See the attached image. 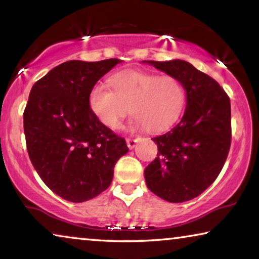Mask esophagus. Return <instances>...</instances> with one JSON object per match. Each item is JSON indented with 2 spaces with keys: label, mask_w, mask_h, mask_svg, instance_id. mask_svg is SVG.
<instances>
[{
  "label": "esophagus",
  "mask_w": 259,
  "mask_h": 259,
  "mask_svg": "<svg viewBox=\"0 0 259 259\" xmlns=\"http://www.w3.org/2000/svg\"><path fill=\"white\" fill-rule=\"evenodd\" d=\"M139 140H140V138H128V139L126 140L127 146H128V148H131V150H132V148L136 147V145Z\"/></svg>",
  "instance_id": "34e87169"
}]
</instances>
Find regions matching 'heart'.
Instances as JSON below:
<instances>
[{
	"mask_svg": "<svg viewBox=\"0 0 259 259\" xmlns=\"http://www.w3.org/2000/svg\"><path fill=\"white\" fill-rule=\"evenodd\" d=\"M108 82L112 91L105 83L94 84L88 105L109 130H119L132 107V128L162 132L175 125L185 109L186 90L173 75L128 69L113 74Z\"/></svg>",
	"mask_w": 259,
	"mask_h": 259,
	"instance_id": "1",
	"label": "heart"
}]
</instances>
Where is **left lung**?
Segmentation results:
<instances>
[{
    "mask_svg": "<svg viewBox=\"0 0 259 259\" xmlns=\"http://www.w3.org/2000/svg\"><path fill=\"white\" fill-rule=\"evenodd\" d=\"M182 81L186 108L178 125L153 138L158 157L145 168L146 185L169 203H183L214 182L231 146V105L219 83L183 60L148 61Z\"/></svg>",
    "mask_w": 259,
    "mask_h": 259,
    "instance_id": "obj_1",
    "label": "left lung"
}]
</instances>
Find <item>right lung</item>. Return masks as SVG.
Wrapping results in <instances>:
<instances>
[{
	"mask_svg": "<svg viewBox=\"0 0 259 259\" xmlns=\"http://www.w3.org/2000/svg\"><path fill=\"white\" fill-rule=\"evenodd\" d=\"M119 59L63 62L34 83L23 113L28 154L53 192L73 203L111 185L114 166L128 152L123 138L92 113L88 95Z\"/></svg>",
	"mask_w": 259,
	"mask_h": 259,
	"instance_id": "obj_1",
	"label": "right lung"
}]
</instances>
